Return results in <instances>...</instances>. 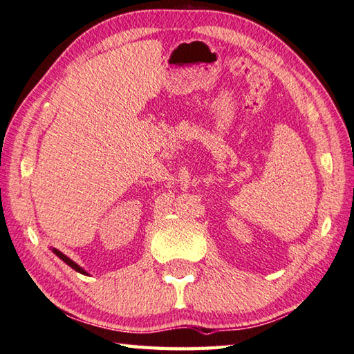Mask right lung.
Listing matches in <instances>:
<instances>
[{"label": "right lung", "instance_id": "add662e5", "mask_svg": "<svg viewBox=\"0 0 354 354\" xmlns=\"http://www.w3.org/2000/svg\"><path fill=\"white\" fill-rule=\"evenodd\" d=\"M52 252L55 253V254H57L58 256V258L61 259V261H64L66 262V264L68 266V267H72L73 270H75V272H78V273H81V274H86V276H88V273L86 272V270L84 268H82V267H80L78 264H76V262L75 261H72L71 258H67V256L64 254V253H61L59 250H57V248H52Z\"/></svg>", "mask_w": 354, "mask_h": 354}]
</instances>
